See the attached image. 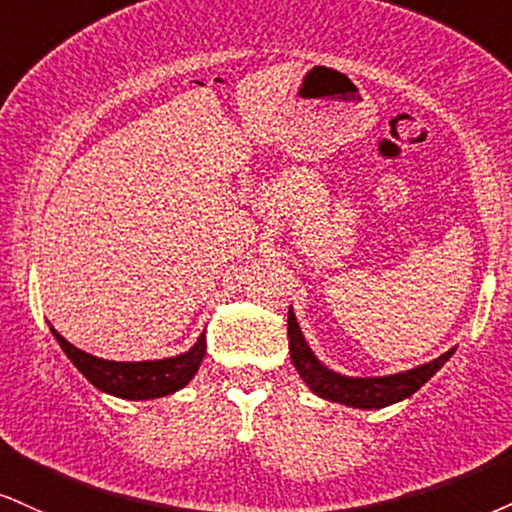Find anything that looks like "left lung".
Returning <instances> with one entry per match:
<instances>
[{
    "label": "left lung",
    "mask_w": 512,
    "mask_h": 512,
    "mask_svg": "<svg viewBox=\"0 0 512 512\" xmlns=\"http://www.w3.org/2000/svg\"><path fill=\"white\" fill-rule=\"evenodd\" d=\"M287 334H289V353H292L294 368L299 370L301 380L311 387L320 399L344 403L351 408H384L391 403L408 399L410 394H415L422 384L437 372L441 365L451 358V351H446L444 356L434 358V361L418 365V368L399 372V375H387V377H346L339 372H332L325 368L318 358L313 356L311 346L306 344L301 327L296 323L294 313L289 311L287 318Z\"/></svg>",
    "instance_id": "1"
}]
</instances>
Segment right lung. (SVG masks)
<instances>
[{
    "label": "right lung",
    "mask_w": 512,
    "mask_h": 512,
    "mask_svg": "<svg viewBox=\"0 0 512 512\" xmlns=\"http://www.w3.org/2000/svg\"><path fill=\"white\" fill-rule=\"evenodd\" d=\"M52 332L56 342L61 344L63 353L71 358L75 368H78L94 387L106 391V394L121 396V399L130 401L159 399V396H168L173 394V391L182 389L194 375H197L206 353V334H201L197 344H194L187 353H180V356L163 358V361L116 363L75 349V346L71 342H66L54 327Z\"/></svg>",
    "instance_id": "obj_1"
}]
</instances>
